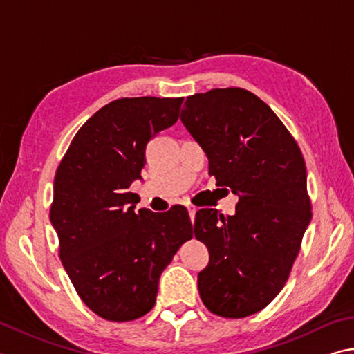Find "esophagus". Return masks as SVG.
Returning a JSON list of instances; mask_svg holds the SVG:
<instances>
[{"mask_svg":"<svg viewBox=\"0 0 354 354\" xmlns=\"http://www.w3.org/2000/svg\"><path fill=\"white\" fill-rule=\"evenodd\" d=\"M187 210H189L190 220H192V223H194V221H195V214H196V207H195V205H192V204H189V205H187Z\"/></svg>","mask_w":354,"mask_h":354,"instance_id":"obj_1","label":"esophagus"}]
</instances>
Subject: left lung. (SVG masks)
<instances>
[{
	"label": "left lung",
	"mask_w": 354,
	"mask_h": 354,
	"mask_svg": "<svg viewBox=\"0 0 354 354\" xmlns=\"http://www.w3.org/2000/svg\"><path fill=\"white\" fill-rule=\"evenodd\" d=\"M181 122L218 187L239 196L235 215L196 212L195 236L209 249L199 295L218 316L248 317L285 286L311 221L304 156L271 108L241 88L190 95Z\"/></svg>",
	"instance_id": "obj_1"
}]
</instances>
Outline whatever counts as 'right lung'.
<instances>
[{
    "mask_svg": "<svg viewBox=\"0 0 354 354\" xmlns=\"http://www.w3.org/2000/svg\"><path fill=\"white\" fill-rule=\"evenodd\" d=\"M183 97L118 99L89 118L57 169L50 223L60 260L89 310L113 322L142 317L159 277L192 239L189 212H134L145 145L178 120Z\"/></svg>",
    "mask_w": 354,
    "mask_h": 354,
    "instance_id": "obj_1",
    "label": "right lung"
}]
</instances>
